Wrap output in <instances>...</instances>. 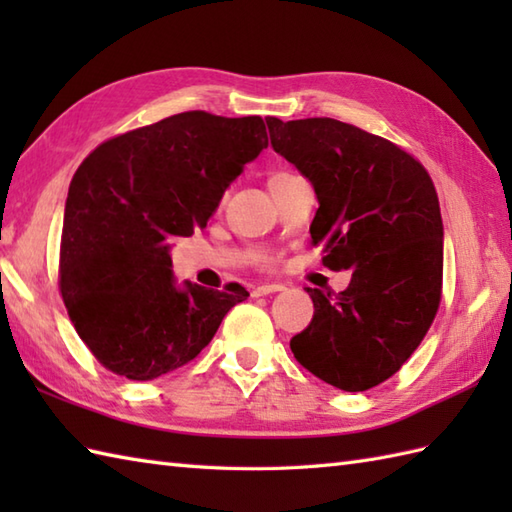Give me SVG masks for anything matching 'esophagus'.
Wrapping results in <instances>:
<instances>
[{"label": "esophagus", "mask_w": 512, "mask_h": 512, "mask_svg": "<svg viewBox=\"0 0 512 512\" xmlns=\"http://www.w3.org/2000/svg\"><path fill=\"white\" fill-rule=\"evenodd\" d=\"M279 290H284V286L266 284V286H257V288L250 290V295H253V297H264V295H270V292H279Z\"/></svg>", "instance_id": "34e87169"}]
</instances>
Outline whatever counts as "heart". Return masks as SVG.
Instances as JSON below:
<instances>
[{
  "label": "heart",
  "instance_id": "1",
  "mask_svg": "<svg viewBox=\"0 0 512 512\" xmlns=\"http://www.w3.org/2000/svg\"><path fill=\"white\" fill-rule=\"evenodd\" d=\"M281 176H288V173H275V176L270 178V180H277V178H281Z\"/></svg>",
  "mask_w": 512,
  "mask_h": 512
}]
</instances>
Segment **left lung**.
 I'll return each instance as SVG.
<instances>
[{
  "instance_id": "obj_1",
  "label": "left lung",
  "mask_w": 512,
  "mask_h": 512,
  "mask_svg": "<svg viewBox=\"0 0 512 512\" xmlns=\"http://www.w3.org/2000/svg\"><path fill=\"white\" fill-rule=\"evenodd\" d=\"M277 154L319 198L310 226L323 266L352 270L339 295L308 288L314 317L292 336L297 361L328 385L365 391L416 352L442 299V215L420 160L334 118H266Z\"/></svg>"
}]
</instances>
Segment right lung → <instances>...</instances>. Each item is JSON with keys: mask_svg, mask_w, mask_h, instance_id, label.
<instances>
[{"mask_svg": "<svg viewBox=\"0 0 512 512\" xmlns=\"http://www.w3.org/2000/svg\"><path fill=\"white\" fill-rule=\"evenodd\" d=\"M268 147L262 116L202 110L105 140L65 202L59 290L76 334L105 369L154 380L191 363L248 292L173 284L169 237H189L246 162Z\"/></svg>", "mask_w": 512, "mask_h": 512, "instance_id": "right-lung-1", "label": "right lung"}]
</instances>
